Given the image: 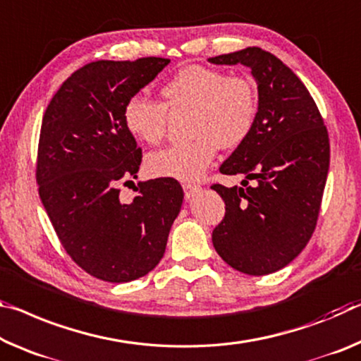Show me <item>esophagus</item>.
I'll return each instance as SVG.
<instances>
[{
    "label": "esophagus",
    "instance_id": "esophagus-1",
    "mask_svg": "<svg viewBox=\"0 0 361 361\" xmlns=\"http://www.w3.org/2000/svg\"><path fill=\"white\" fill-rule=\"evenodd\" d=\"M199 190H201V186L196 183H183V191H185L186 199H191Z\"/></svg>",
    "mask_w": 361,
    "mask_h": 361
}]
</instances>
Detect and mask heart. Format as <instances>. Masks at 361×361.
<instances>
[{
    "label": "heart",
    "instance_id": "b5f03b06",
    "mask_svg": "<svg viewBox=\"0 0 361 361\" xmlns=\"http://www.w3.org/2000/svg\"><path fill=\"white\" fill-rule=\"evenodd\" d=\"M162 102L135 94L122 111L131 136L159 145L167 133L169 111H190L191 140L154 151L146 157L152 176L196 180L214 160L219 147L244 145L259 116V91L244 75H228L220 68L191 64L180 68L160 87Z\"/></svg>",
    "mask_w": 361,
    "mask_h": 361
}]
</instances>
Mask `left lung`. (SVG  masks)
Returning a JSON list of instances; mask_svg holds the SVG:
<instances>
[{
  "instance_id": "left-lung-1",
  "label": "left lung",
  "mask_w": 361,
  "mask_h": 361,
  "mask_svg": "<svg viewBox=\"0 0 361 361\" xmlns=\"http://www.w3.org/2000/svg\"><path fill=\"white\" fill-rule=\"evenodd\" d=\"M209 61L247 66L259 85L252 133L220 167L223 175H244V188L212 185L225 202L212 243L234 270L263 276L310 241L329 170L328 128L305 85L274 54L252 47Z\"/></svg>"
}]
</instances>
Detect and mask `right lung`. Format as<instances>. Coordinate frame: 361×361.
Masks as SVG:
<instances>
[{"instance_id": "add662e5", "label": "right lung", "mask_w": 361, "mask_h": 361, "mask_svg": "<svg viewBox=\"0 0 361 361\" xmlns=\"http://www.w3.org/2000/svg\"><path fill=\"white\" fill-rule=\"evenodd\" d=\"M162 57L94 61L68 77L39 130L38 194L62 247L91 276L128 283L149 273L183 202L173 178L140 181L131 202L120 185L136 178L142 151L122 111L169 64Z\"/></svg>"}]
</instances>
